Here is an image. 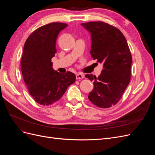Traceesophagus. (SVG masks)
Masks as SVG:
<instances>
[{
    "mask_svg": "<svg viewBox=\"0 0 155 155\" xmlns=\"http://www.w3.org/2000/svg\"><path fill=\"white\" fill-rule=\"evenodd\" d=\"M84 77H85V76H84L83 74H81V73H79V74H77L76 75V78L77 79H83Z\"/></svg>",
    "mask_w": 155,
    "mask_h": 155,
    "instance_id": "1",
    "label": "esophagus"
}]
</instances>
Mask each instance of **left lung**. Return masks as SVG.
Segmentation results:
<instances>
[{"label": "left lung", "instance_id": "left-lung-1", "mask_svg": "<svg viewBox=\"0 0 155 155\" xmlns=\"http://www.w3.org/2000/svg\"><path fill=\"white\" fill-rule=\"evenodd\" d=\"M81 25L91 34V56L104 68L97 78L85 75L94 82L88 98L98 107H110L120 100L130 82L132 57L127 42L118 29L105 22H89Z\"/></svg>", "mask_w": 155, "mask_h": 155}]
</instances>
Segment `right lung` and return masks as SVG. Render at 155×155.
Returning a JSON list of instances; mask_svg holds the SVG:
<instances>
[{"instance_id":"add662e5","label":"right lung","mask_w":155,"mask_h":155,"mask_svg":"<svg viewBox=\"0 0 155 155\" xmlns=\"http://www.w3.org/2000/svg\"><path fill=\"white\" fill-rule=\"evenodd\" d=\"M67 26L53 22L41 26L25 43L21 61L22 74L30 95L41 105H49L59 100L76 81L74 73L58 72L53 69L51 62L57 52V37Z\"/></svg>"}]
</instances>
